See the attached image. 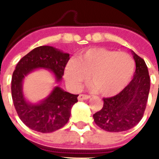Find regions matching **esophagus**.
Wrapping results in <instances>:
<instances>
[{"label": "esophagus", "instance_id": "34e87169", "mask_svg": "<svg viewBox=\"0 0 159 159\" xmlns=\"http://www.w3.org/2000/svg\"><path fill=\"white\" fill-rule=\"evenodd\" d=\"M90 96L89 95H87V94H80L78 96V100L79 101H82V100H87L90 98Z\"/></svg>", "mask_w": 159, "mask_h": 159}]
</instances>
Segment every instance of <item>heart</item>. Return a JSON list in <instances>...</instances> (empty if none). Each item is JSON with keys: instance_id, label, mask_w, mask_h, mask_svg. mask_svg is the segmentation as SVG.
Instances as JSON below:
<instances>
[{"instance_id": "b5f03b06", "label": "heart", "mask_w": 159, "mask_h": 159, "mask_svg": "<svg viewBox=\"0 0 159 159\" xmlns=\"http://www.w3.org/2000/svg\"><path fill=\"white\" fill-rule=\"evenodd\" d=\"M134 67V60L129 53L95 48L80 55L77 60H70L65 77L72 87L78 88L91 74L90 81L100 94L111 97L128 85Z\"/></svg>"}]
</instances>
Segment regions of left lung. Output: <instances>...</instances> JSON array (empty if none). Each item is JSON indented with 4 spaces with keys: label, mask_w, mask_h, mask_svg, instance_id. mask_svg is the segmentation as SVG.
I'll return each instance as SVG.
<instances>
[{
    "label": "left lung",
    "mask_w": 159,
    "mask_h": 159,
    "mask_svg": "<svg viewBox=\"0 0 159 159\" xmlns=\"http://www.w3.org/2000/svg\"><path fill=\"white\" fill-rule=\"evenodd\" d=\"M135 74L119 94L103 98V107L93 115L96 125L108 132L133 128L143 118L150 89V78L144 60L133 52Z\"/></svg>",
    "instance_id": "obj_1"
}]
</instances>
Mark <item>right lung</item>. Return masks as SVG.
<instances>
[{"mask_svg": "<svg viewBox=\"0 0 159 159\" xmlns=\"http://www.w3.org/2000/svg\"><path fill=\"white\" fill-rule=\"evenodd\" d=\"M68 60V53L51 46H39L24 56L16 65L11 79V96L19 117L31 129L50 133L63 127L69 120L72 106L78 102V95L68 93L57 87L42 103L29 104L22 92L24 77L34 68L44 67L53 71L60 81Z\"/></svg>", "mask_w": 159, "mask_h": 159, "instance_id": "1", "label": "right lung"}]
</instances>
